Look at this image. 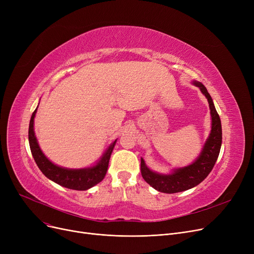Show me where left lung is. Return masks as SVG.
<instances>
[{
	"label": "left lung",
	"mask_w": 254,
	"mask_h": 254,
	"mask_svg": "<svg viewBox=\"0 0 254 254\" xmlns=\"http://www.w3.org/2000/svg\"><path fill=\"white\" fill-rule=\"evenodd\" d=\"M192 84L197 86L206 97L210 107L211 130L203 146L201 153L195 161L189 166L173 169L169 174L150 170L141 158V174L143 179L157 191L165 193H175L190 190L201 183L214 167L221 147L222 129L219 115L215 109L214 103L207 88L198 81L193 80Z\"/></svg>",
	"instance_id": "1"
}]
</instances>
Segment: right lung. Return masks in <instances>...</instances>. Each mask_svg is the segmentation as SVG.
<instances>
[{"mask_svg": "<svg viewBox=\"0 0 254 254\" xmlns=\"http://www.w3.org/2000/svg\"><path fill=\"white\" fill-rule=\"evenodd\" d=\"M37 109L38 107L32 114L30 120L29 143L35 162L43 174L49 180L58 183L59 185L75 190H87L91 189L92 186L100 183L104 179L107 170H108L110 156L117 140L110 144L99 161L91 167L81 169H68L60 167L49 161V158L46 157L41 148H40L37 141L34 130V118L37 113Z\"/></svg>", "mask_w": 254, "mask_h": 254, "instance_id": "obj_1", "label": "right lung"}]
</instances>
